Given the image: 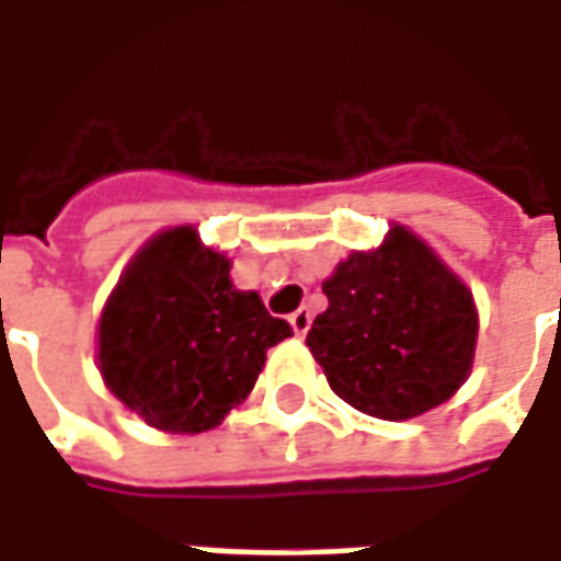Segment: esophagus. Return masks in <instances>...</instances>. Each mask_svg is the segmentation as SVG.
Returning <instances> with one entry per match:
<instances>
[{"mask_svg": "<svg viewBox=\"0 0 561 561\" xmlns=\"http://www.w3.org/2000/svg\"><path fill=\"white\" fill-rule=\"evenodd\" d=\"M291 328L297 336H306V330H309V324H312V316H309V309H297V312H291Z\"/></svg>", "mask_w": 561, "mask_h": 561, "instance_id": "obj_1", "label": "esophagus"}]
</instances>
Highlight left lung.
<instances>
[{
    "label": "left lung",
    "instance_id": "8db88e82",
    "mask_svg": "<svg viewBox=\"0 0 561 561\" xmlns=\"http://www.w3.org/2000/svg\"><path fill=\"white\" fill-rule=\"evenodd\" d=\"M321 288L328 309L306 345L357 412L409 421L469 378L478 342L471 291L402 225L376 252H352Z\"/></svg>",
    "mask_w": 561,
    "mask_h": 561
}]
</instances>
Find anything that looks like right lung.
Returning <instances> with one entry per match:
<instances>
[{
	"label": "right lung",
	"mask_w": 561,
	"mask_h": 561,
	"mask_svg": "<svg viewBox=\"0 0 561 561\" xmlns=\"http://www.w3.org/2000/svg\"><path fill=\"white\" fill-rule=\"evenodd\" d=\"M195 228L152 237L99 321V369L116 400L164 433H204L252 393L267 348L291 336Z\"/></svg>",
	"instance_id": "add662e5"
}]
</instances>
